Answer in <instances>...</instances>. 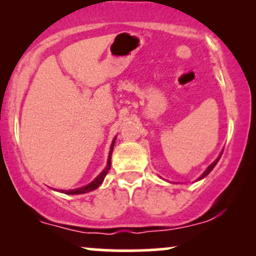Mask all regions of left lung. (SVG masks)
I'll list each match as a JSON object with an SVG mask.
<instances>
[{"instance_id": "left-lung-1", "label": "left lung", "mask_w": 256, "mask_h": 256, "mask_svg": "<svg viewBox=\"0 0 256 256\" xmlns=\"http://www.w3.org/2000/svg\"><path fill=\"white\" fill-rule=\"evenodd\" d=\"M222 152H220V155H219V156H218V158H216V161H214V162H213V164H210V165L207 167V170H206V171H204V173H202V176H201V177H200V178L198 179V180H200V179H202V178H204V177H206V176H207V174H210V171H212V170L214 168V166H216V164H218V161H219V158H220V156H222Z\"/></svg>"}]
</instances>
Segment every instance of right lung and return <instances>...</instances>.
<instances>
[{
    "label": "right lung",
    "instance_id": "1",
    "mask_svg": "<svg viewBox=\"0 0 256 256\" xmlns=\"http://www.w3.org/2000/svg\"><path fill=\"white\" fill-rule=\"evenodd\" d=\"M114 143H116V138H114L113 142H112L110 155H108L107 166H106V168L101 173H100L98 177L94 179V180L91 182V183H89L88 185H85V186L78 188V189H74V190H61V192L67 194V195H79V194H85V192H92V190L98 189L100 185L102 184V182H104V179L106 176H107L108 171H110V158H112V152H113Z\"/></svg>",
    "mask_w": 256,
    "mask_h": 256
}]
</instances>
